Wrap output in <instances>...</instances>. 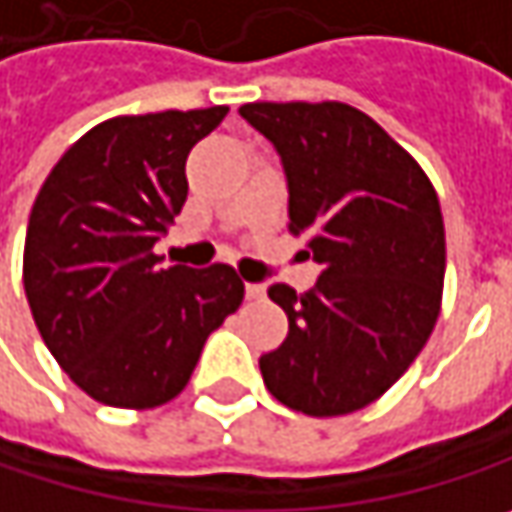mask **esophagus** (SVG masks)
Returning <instances> with one entry per match:
<instances>
[{
	"label": "esophagus",
	"instance_id": "1",
	"mask_svg": "<svg viewBox=\"0 0 512 512\" xmlns=\"http://www.w3.org/2000/svg\"><path fill=\"white\" fill-rule=\"evenodd\" d=\"M246 296L249 299H263L266 296V287L263 284H246Z\"/></svg>",
	"mask_w": 512,
	"mask_h": 512
}]
</instances>
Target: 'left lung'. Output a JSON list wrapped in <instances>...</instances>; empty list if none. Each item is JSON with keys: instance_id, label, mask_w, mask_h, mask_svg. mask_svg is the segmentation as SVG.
Instances as JSON below:
<instances>
[{"instance_id": "obj_1", "label": "left lung", "mask_w": 512, "mask_h": 512, "mask_svg": "<svg viewBox=\"0 0 512 512\" xmlns=\"http://www.w3.org/2000/svg\"><path fill=\"white\" fill-rule=\"evenodd\" d=\"M290 184V234L322 263L313 290L272 284L290 334L260 357L266 390L307 416L378 401L425 349L442 304L445 225L419 161L346 102H249Z\"/></svg>"}]
</instances>
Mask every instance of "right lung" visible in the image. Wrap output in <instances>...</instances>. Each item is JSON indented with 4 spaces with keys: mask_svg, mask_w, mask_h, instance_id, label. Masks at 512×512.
I'll list each match as a JSON object with an SVG mask.
<instances>
[{
    "mask_svg": "<svg viewBox=\"0 0 512 512\" xmlns=\"http://www.w3.org/2000/svg\"><path fill=\"white\" fill-rule=\"evenodd\" d=\"M228 108L114 117L55 163L28 216L25 299L70 375L102 404L152 410L181 393L246 296L228 263L161 266L155 243L187 202L190 149Z\"/></svg>",
    "mask_w": 512,
    "mask_h": 512,
    "instance_id": "add662e5",
    "label": "right lung"
}]
</instances>
